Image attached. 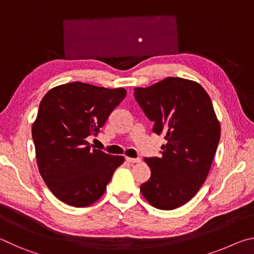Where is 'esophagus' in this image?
<instances>
[{
  "label": "esophagus",
  "mask_w": 254,
  "mask_h": 254,
  "mask_svg": "<svg viewBox=\"0 0 254 254\" xmlns=\"http://www.w3.org/2000/svg\"><path fill=\"white\" fill-rule=\"evenodd\" d=\"M126 160L128 162V163H137L141 161L140 158H130V157H127Z\"/></svg>",
  "instance_id": "esophagus-1"
}]
</instances>
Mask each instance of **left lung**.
<instances>
[{"label":"left lung","instance_id":"8db88e82","mask_svg":"<svg viewBox=\"0 0 254 254\" xmlns=\"http://www.w3.org/2000/svg\"><path fill=\"white\" fill-rule=\"evenodd\" d=\"M134 97L152 121V131L165 134L160 158H145L151 177L140 190L153 207H180L203 186L221 136L212 101L196 81L167 77L147 88H134Z\"/></svg>","mask_w":254,"mask_h":254}]
</instances>
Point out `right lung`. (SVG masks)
<instances>
[{
	"mask_svg": "<svg viewBox=\"0 0 254 254\" xmlns=\"http://www.w3.org/2000/svg\"><path fill=\"white\" fill-rule=\"evenodd\" d=\"M127 95L124 88L74 81L46 94L32 124L38 168L59 200L86 207L101 198L122 156L91 149L87 136L96 135Z\"/></svg>",
	"mask_w": 254,
	"mask_h": 254,
	"instance_id": "1",
	"label": "right lung"
}]
</instances>
